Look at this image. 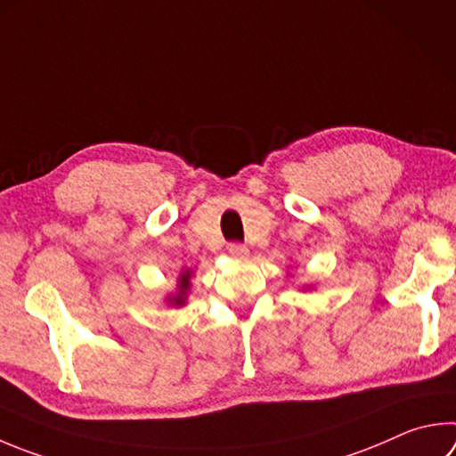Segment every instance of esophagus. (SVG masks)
Masks as SVG:
<instances>
[{
    "mask_svg": "<svg viewBox=\"0 0 456 456\" xmlns=\"http://www.w3.org/2000/svg\"><path fill=\"white\" fill-rule=\"evenodd\" d=\"M227 249L233 259H247V256H249V249H247V247L241 243H231Z\"/></svg>",
    "mask_w": 456,
    "mask_h": 456,
    "instance_id": "1",
    "label": "esophagus"
}]
</instances>
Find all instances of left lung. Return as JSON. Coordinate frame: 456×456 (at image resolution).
Wrapping results in <instances>:
<instances>
[{
    "instance_id": "8db88e82",
    "label": "left lung",
    "mask_w": 456,
    "mask_h": 456,
    "mask_svg": "<svg viewBox=\"0 0 456 456\" xmlns=\"http://www.w3.org/2000/svg\"><path fill=\"white\" fill-rule=\"evenodd\" d=\"M291 275H293V273H291ZM309 289H313L311 285H303V291H309Z\"/></svg>"
}]
</instances>
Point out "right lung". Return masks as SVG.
<instances>
[{"label": "right lung", "mask_w": 456, "mask_h": 456, "mask_svg": "<svg viewBox=\"0 0 456 456\" xmlns=\"http://www.w3.org/2000/svg\"><path fill=\"white\" fill-rule=\"evenodd\" d=\"M193 275H195L193 269H183L179 273L175 291L167 293V297L163 299V303L167 305V307H175V309L185 307L189 301V293H191V277Z\"/></svg>", "instance_id": "obj_1"}]
</instances>
